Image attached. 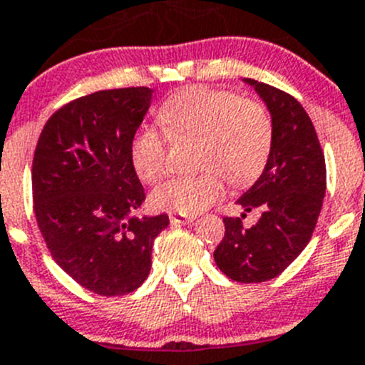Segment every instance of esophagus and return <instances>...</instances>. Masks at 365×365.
Instances as JSON below:
<instances>
[{
    "label": "esophagus",
    "mask_w": 365,
    "mask_h": 365,
    "mask_svg": "<svg viewBox=\"0 0 365 365\" xmlns=\"http://www.w3.org/2000/svg\"><path fill=\"white\" fill-rule=\"evenodd\" d=\"M169 221H171V225H189L192 223L194 217L183 216V214H171V216H169Z\"/></svg>",
    "instance_id": "34e87169"
}]
</instances>
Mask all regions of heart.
I'll list each match as a JSON object with an SVG mask.
<instances>
[{
	"label": "heart",
	"instance_id": "b5f03b06",
	"mask_svg": "<svg viewBox=\"0 0 365 365\" xmlns=\"http://www.w3.org/2000/svg\"><path fill=\"white\" fill-rule=\"evenodd\" d=\"M158 120L171 138H200L202 175L175 178L151 194V205L176 214H198L225 194V178L245 187L263 173L272 145L274 124L264 106L243 101L234 91L190 86L167 98ZM133 169L145 183H156L167 173L165 135L144 125L129 145Z\"/></svg>",
	"mask_w": 365,
	"mask_h": 365
}]
</instances>
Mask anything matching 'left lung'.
I'll return each instance as SVG.
<instances>
[{
  "mask_svg": "<svg viewBox=\"0 0 365 365\" xmlns=\"http://www.w3.org/2000/svg\"><path fill=\"white\" fill-rule=\"evenodd\" d=\"M263 98L274 124V145L263 175L237 200L263 214L250 229L223 217L225 236L214 261L237 282H263L290 267L312 240L326 194V162L312 118L297 98L270 84L245 79Z\"/></svg>",
  "mask_w": 365,
  "mask_h": 365,
  "instance_id": "8db88e82",
  "label": "left lung"
}]
</instances>
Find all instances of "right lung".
<instances>
[{
    "mask_svg": "<svg viewBox=\"0 0 365 365\" xmlns=\"http://www.w3.org/2000/svg\"><path fill=\"white\" fill-rule=\"evenodd\" d=\"M151 88L102 90L75 98L44 124L32 163L34 212L53 261L86 290L117 297L151 270L167 214L136 217L145 200L129 145Z\"/></svg>",
    "mask_w": 365,
    "mask_h": 365,
    "instance_id": "obj_1",
    "label": "right lung"
}]
</instances>
